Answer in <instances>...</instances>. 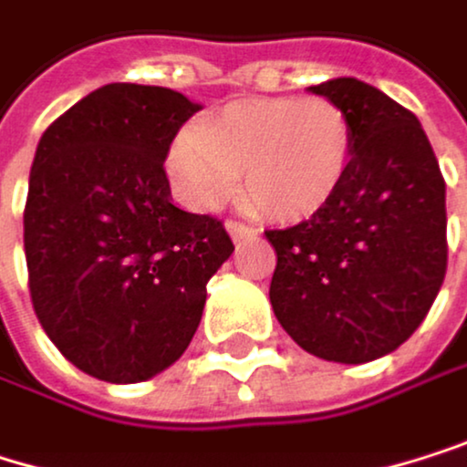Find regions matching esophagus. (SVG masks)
<instances>
[{
  "label": "esophagus",
  "instance_id": "34e87169",
  "mask_svg": "<svg viewBox=\"0 0 467 467\" xmlns=\"http://www.w3.org/2000/svg\"><path fill=\"white\" fill-rule=\"evenodd\" d=\"M226 229H229V235L235 238V241H246V238H254L260 229L244 223V221H226Z\"/></svg>",
  "mask_w": 467,
  "mask_h": 467
}]
</instances>
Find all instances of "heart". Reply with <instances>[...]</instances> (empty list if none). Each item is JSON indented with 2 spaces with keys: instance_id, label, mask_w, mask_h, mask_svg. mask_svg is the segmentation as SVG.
<instances>
[{
  "instance_id": "obj_1",
  "label": "heart",
  "mask_w": 467,
  "mask_h": 467,
  "mask_svg": "<svg viewBox=\"0 0 467 467\" xmlns=\"http://www.w3.org/2000/svg\"><path fill=\"white\" fill-rule=\"evenodd\" d=\"M354 162V127L324 96H260L188 124L171 143L169 171L193 207H218L241 188L257 213L302 221L340 193Z\"/></svg>"
}]
</instances>
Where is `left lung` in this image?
Returning <instances> with one entry per match:
<instances>
[{
  "mask_svg": "<svg viewBox=\"0 0 467 467\" xmlns=\"http://www.w3.org/2000/svg\"><path fill=\"white\" fill-rule=\"evenodd\" d=\"M354 127L340 193L307 221L265 229L276 252L271 307L305 351L371 362L399 348L443 285L446 182L420 121L354 77L310 88Z\"/></svg>",
  "mask_w": 467,
  "mask_h": 467,
  "instance_id": "8db88e82",
  "label": "left lung"
}]
</instances>
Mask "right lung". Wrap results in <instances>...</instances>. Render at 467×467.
I'll return each mask as SVG.
<instances>
[{
	"label": "right lung",
	"instance_id": "add662e5",
	"mask_svg": "<svg viewBox=\"0 0 467 467\" xmlns=\"http://www.w3.org/2000/svg\"><path fill=\"white\" fill-rule=\"evenodd\" d=\"M199 110L171 88L110 82L44 132L24 254L36 316L79 371L143 382L188 348L207 279L235 252L218 218L171 204L162 162Z\"/></svg>",
	"mask_w": 467,
	"mask_h": 467
}]
</instances>
